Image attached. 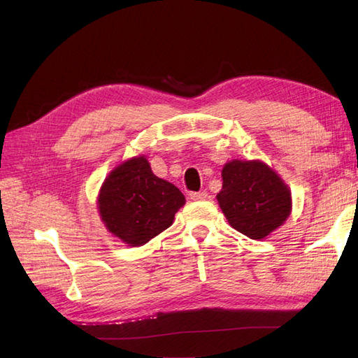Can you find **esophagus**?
I'll return each mask as SVG.
<instances>
[{
  "instance_id": "34e87169",
  "label": "esophagus",
  "mask_w": 358,
  "mask_h": 358,
  "mask_svg": "<svg viewBox=\"0 0 358 358\" xmlns=\"http://www.w3.org/2000/svg\"><path fill=\"white\" fill-rule=\"evenodd\" d=\"M189 199H191V200H196V201L206 200V199H208V192H206V191H200V192H189Z\"/></svg>"
}]
</instances>
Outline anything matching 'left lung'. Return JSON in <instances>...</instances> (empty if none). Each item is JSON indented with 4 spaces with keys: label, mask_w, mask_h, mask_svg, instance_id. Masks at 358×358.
<instances>
[{
    "label": "left lung",
    "mask_w": 358,
    "mask_h": 358,
    "mask_svg": "<svg viewBox=\"0 0 358 358\" xmlns=\"http://www.w3.org/2000/svg\"><path fill=\"white\" fill-rule=\"evenodd\" d=\"M230 225L251 239H263L282 225L291 210V192L262 161L227 162L216 196Z\"/></svg>",
    "instance_id": "8db88e82"
}]
</instances>
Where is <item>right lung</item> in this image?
<instances>
[{"label": "right lung", "instance_id": "right-lung-1", "mask_svg": "<svg viewBox=\"0 0 358 358\" xmlns=\"http://www.w3.org/2000/svg\"><path fill=\"white\" fill-rule=\"evenodd\" d=\"M183 204V194L173 183L157 178L145 157L116 167L99 196L107 230L129 246H142L169 229Z\"/></svg>", "mask_w": 358, "mask_h": 358}]
</instances>
